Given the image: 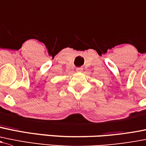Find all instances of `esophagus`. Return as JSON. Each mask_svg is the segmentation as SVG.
<instances>
[{
	"instance_id": "obj_1",
	"label": "esophagus",
	"mask_w": 146,
	"mask_h": 146,
	"mask_svg": "<svg viewBox=\"0 0 146 146\" xmlns=\"http://www.w3.org/2000/svg\"><path fill=\"white\" fill-rule=\"evenodd\" d=\"M82 70H83V68H82V67H77V68H76V70H77L78 72H82Z\"/></svg>"
}]
</instances>
